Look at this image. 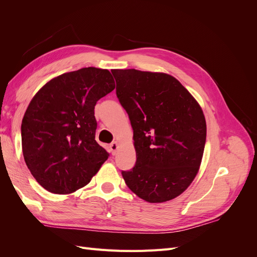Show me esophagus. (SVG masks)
<instances>
[{
    "label": "esophagus",
    "instance_id": "34e87169",
    "mask_svg": "<svg viewBox=\"0 0 257 257\" xmlns=\"http://www.w3.org/2000/svg\"><path fill=\"white\" fill-rule=\"evenodd\" d=\"M109 149H110L111 154H112V155H114V154H115V152H116V150H118V143H116V142L111 143V144L109 145Z\"/></svg>",
    "mask_w": 257,
    "mask_h": 257
}]
</instances>
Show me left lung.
<instances>
[{"instance_id": "1", "label": "left lung", "mask_w": 257, "mask_h": 257, "mask_svg": "<svg viewBox=\"0 0 257 257\" xmlns=\"http://www.w3.org/2000/svg\"><path fill=\"white\" fill-rule=\"evenodd\" d=\"M119 102L133 127L136 164L122 177L149 203L180 195L196 177L207 126L201 107L175 77L112 69Z\"/></svg>"}]
</instances>
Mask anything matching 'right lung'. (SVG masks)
<instances>
[{"instance_id":"right-lung-1","label":"right lung","mask_w":257,"mask_h":257,"mask_svg":"<svg viewBox=\"0 0 257 257\" xmlns=\"http://www.w3.org/2000/svg\"><path fill=\"white\" fill-rule=\"evenodd\" d=\"M114 88L108 69L84 67L51 79L31 100L21 124L22 152L45 190L83 188L109 157L95 141L94 107Z\"/></svg>"}]
</instances>
